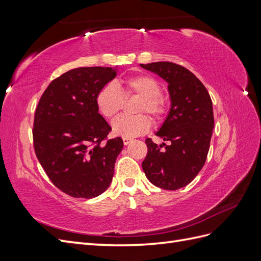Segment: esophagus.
Here are the masks:
<instances>
[{"instance_id": "34e87169", "label": "esophagus", "mask_w": 261, "mask_h": 261, "mask_svg": "<svg viewBox=\"0 0 261 261\" xmlns=\"http://www.w3.org/2000/svg\"><path fill=\"white\" fill-rule=\"evenodd\" d=\"M133 139L132 138H127V137H124L123 138V143H124V145L125 146H127L129 143H130V141H132Z\"/></svg>"}]
</instances>
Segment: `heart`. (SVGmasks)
<instances>
[{
	"label": "heart",
	"instance_id": "obj_1",
	"mask_svg": "<svg viewBox=\"0 0 261 261\" xmlns=\"http://www.w3.org/2000/svg\"><path fill=\"white\" fill-rule=\"evenodd\" d=\"M161 86L155 78L147 74L136 75L122 81L118 88L114 84L102 87L96 97L99 112L107 118L115 116L123 108L124 99L132 96L140 97L136 113H149L154 122H159L167 111V102L161 96ZM151 127V121L145 114L134 116L122 115L112 122V132L116 136L133 138L147 133Z\"/></svg>",
	"mask_w": 261,
	"mask_h": 261
}]
</instances>
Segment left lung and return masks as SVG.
<instances>
[{"instance_id": "left-lung-1", "label": "left lung", "mask_w": 261, "mask_h": 261, "mask_svg": "<svg viewBox=\"0 0 261 261\" xmlns=\"http://www.w3.org/2000/svg\"><path fill=\"white\" fill-rule=\"evenodd\" d=\"M140 66L168 83L171 108L155 133L170 145L158 146L147 138L148 153L141 163L147 178L168 191H176L197 176L207 159L215 118L206 87L191 70L171 62Z\"/></svg>"}]
</instances>
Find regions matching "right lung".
Segmentation results:
<instances>
[{"label": "right lung", "instance_id": "obj_1", "mask_svg": "<svg viewBox=\"0 0 261 261\" xmlns=\"http://www.w3.org/2000/svg\"><path fill=\"white\" fill-rule=\"evenodd\" d=\"M117 68L80 67L54 80L39 101L34 147L52 183L75 198L106 192L123 149L120 137L107 139L111 126L99 113L96 97Z\"/></svg>", "mask_w": 261, "mask_h": 261}]
</instances>
